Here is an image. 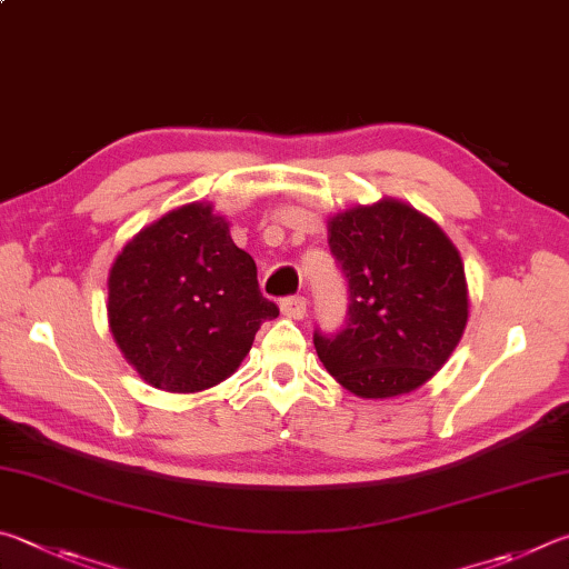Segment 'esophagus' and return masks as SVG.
<instances>
[{
  "label": "esophagus",
  "instance_id": "obj_1",
  "mask_svg": "<svg viewBox=\"0 0 569 569\" xmlns=\"http://www.w3.org/2000/svg\"><path fill=\"white\" fill-rule=\"evenodd\" d=\"M279 307H282L284 317H292V320H302V317L307 315V297H302V295L284 297V300L279 302Z\"/></svg>",
  "mask_w": 569,
  "mask_h": 569
}]
</instances>
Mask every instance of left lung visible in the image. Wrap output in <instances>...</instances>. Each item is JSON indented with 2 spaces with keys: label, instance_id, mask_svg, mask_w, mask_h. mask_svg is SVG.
I'll return each instance as SVG.
<instances>
[{
  "label": "left lung",
  "instance_id": "1",
  "mask_svg": "<svg viewBox=\"0 0 569 569\" xmlns=\"http://www.w3.org/2000/svg\"><path fill=\"white\" fill-rule=\"evenodd\" d=\"M330 252L350 287L345 327H315V350L347 390L412 392L447 362L467 325L460 252L432 219L395 199L330 219Z\"/></svg>",
  "mask_w": 569,
  "mask_h": 569
}]
</instances>
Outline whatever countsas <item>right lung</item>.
<instances>
[{
	"label": "right lung",
	"mask_w": 569,
	"mask_h": 569,
	"mask_svg": "<svg viewBox=\"0 0 569 569\" xmlns=\"http://www.w3.org/2000/svg\"><path fill=\"white\" fill-rule=\"evenodd\" d=\"M109 327L134 370L167 392H199L232 375L259 325L254 259L209 204H187L142 229L109 272Z\"/></svg>",
	"instance_id": "1"
}]
</instances>
